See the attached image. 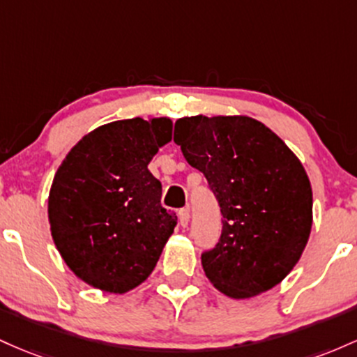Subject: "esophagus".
Returning <instances> with one entry per match:
<instances>
[{"mask_svg":"<svg viewBox=\"0 0 357 357\" xmlns=\"http://www.w3.org/2000/svg\"><path fill=\"white\" fill-rule=\"evenodd\" d=\"M178 221H180V226L187 227V224H189V221H190L189 207H185V209H180L178 211Z\"/></svg>","mask_w":357,"mask_h":357,"instance_id":"obj_1","label":"esophagus"}]
</instances>
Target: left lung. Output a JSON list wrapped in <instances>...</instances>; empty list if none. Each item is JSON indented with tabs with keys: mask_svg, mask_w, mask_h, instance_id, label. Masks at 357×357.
Instances as JSON below:
<instances>
[{
	"mask_svg": "<svg viewBox=\"0 0 357 357\" xmlns=\"http://www.w3.org/2000/svg\"><path fill=\"white\" fill-rule=\"evenodd\" d=\"M174 142L221 207V238L202 253L209 282L238 300L278 285L298 263L312 229V187L300 160L248 116L180 118Z\"/></svg>",
	"mask_w": 357,
	"mask_h": 357,
	"instance_id": "left-lung-1",
	"label": "left lung"
}]
</instances>
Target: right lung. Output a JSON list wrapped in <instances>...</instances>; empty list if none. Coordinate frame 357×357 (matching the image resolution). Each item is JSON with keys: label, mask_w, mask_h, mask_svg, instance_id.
Here are the masks:
<instances>
[{"label": "right lung", "mask_w": 357, "mask_h": 357, "mask_svg": "<svg viewBox=\"0 0 357 357\" xmlns=\"http://www.w3.org/2000/svg\"><path fill=\"white\" fill-rule=\"evenodd\" d=\"M172 139L168 118L121 119L87 133L63 158L49 194L52 238L87 285L126 294L151 275L177 226L148 170Z\"/></svg>", "instance_id": "1"}]
</instances>
